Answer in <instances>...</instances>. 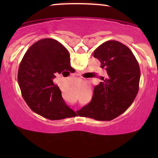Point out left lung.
<instances>
[{"label":"left lung","instance_id":"obj_1","mask_svg":"<svg viewBox=\"0 0 158 158\" xmlns=\"http://www.w3.org/2000/svg\"><path fill=\"white\" fill-rule=\"evenodd\" d=\"M94 57L101 62L107 76L95 86L91 101L79 110V115L110 121L124 113L135 100L139 90V66L130 49L118 41L103 43Z\"/></svg>","mask_w":158,"mask_h":158}]
</instances>
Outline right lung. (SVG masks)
I'll use <instances>...</instances> for the list:
<instances>
[{"label":"right lung","instance_id":"1","mask_svg":"<svg viewBox=\"0 0 158 158\" xmlns=\"http://www.w3.org/2000/svg\"><path fill=\"white\" fill-rule=\"evenodd\" d=\"M66 71L74 73L75 70L70 65L68 51L61 43L43 39L29 47L19 65L18 83L23 99L32 111L50 120L76 115L53 83L57 73Z\"/></svg>","mask_w":158,"mask_h":158}]
</instances>
